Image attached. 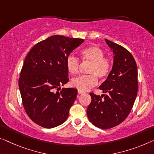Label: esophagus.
Returning <instances> with one entry per match:
<instances>
[{"instance_id":"obj_1","label":"esophagus","mask_w":154,"mask_h":154,"mask_svg":"<svg viewBox=\"0 0 154 154\" xmlns=\"http://www.w3.org/2000/svg\"><path fill=\"white\" fill-rule=\"evenodd\" d=\"M78 94H79V95H82V94H84V93L82 91H78Z\"/></svg>"}]
</instances>
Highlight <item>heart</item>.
I'll return each instance as SVG.
<instances>
[{"label": "heart", "instance_id": "heart-1", "mask_svg": "<svg viewBox=\"0 0 154 154\" xmlns=\"http://www.w3.org/2000/svg\"><path fill=\"white\" fill-rule=\"evenodd\" d=\"M82 59L90 62L88 75H82L71 80V86L80 91H86L98 83L97 77L105 78L109 74L111 68V60L104 57V52L100 47L91 45L85 48L80 51ZM67 70L70 74L75 75L79 72V61L73 55H69L66 61Z\"/></svg>", "mask_w": 154, "mask_h": 154}]
</instances>
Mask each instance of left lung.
<instances>
[{
  "label": "left lung",
  "mask_w": 154,
  "mask_h": 154,
  "mask_svg": "<svg viewBox=\"0 0 154 154\" xmlns=\"http://www.w3.org/2000/svg\"><path fill=\"white\" fill-rule=\"evenodd\" d=\"M105 41L113 51V64L107 79L99 88L108 95L91 93L92 100L87 109L89 121L102 129L116 127L127 118L137 97L138 86L137 65L132 54L117 43L108 39Z\"/></svg>",
  "instance_id": "8db88e82"
}]
</instances>
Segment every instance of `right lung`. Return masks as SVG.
<instances>
[{
  "label": "right lung",
  "mask_w": 154,
  "mask_h": 154,
  "mask_svg": "<svg viewBox=\"0 0 154 154\" xmlns=\"http://www.w3.org/2000/svg\"><path fill=\"white\" fill-rule=\"evenodd\" d=\"M84 41L82 38L54 35L38 43L26 56L18 86L26 113L34 122L47 128L67 120L77 90L61 89L68 82L67 57Z\"/></svg>",
  "instance_id": "add662e5"
}]
</instances>
